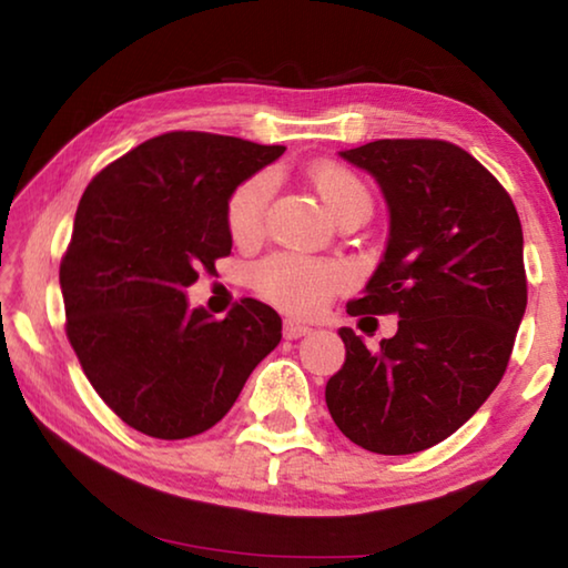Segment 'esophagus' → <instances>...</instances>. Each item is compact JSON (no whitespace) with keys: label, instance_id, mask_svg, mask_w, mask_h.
Instances as JSON below:
<instances>
[{"label":"esophagus","instance_id":"1","mask_svg":"<svg viewBox=\"0 0 568 568\" xmlns=\"http://www.w3.org/2000/svg\"><path fill=\"white\" fill-rule=\"evenodd\" d=\"M311 325H305V323H301V321H293V318H287L285 323H283V335H285V341H297V338H303V335H311Z\"/></svg>","mask_w":568,"mask_h":568}]
</instances>
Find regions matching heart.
Returning <instances> with one entry per match:
<instances>
[{
	"mask_svg": "<svg viewBox=\"0 0 568 568\" xmlns=\"http://www.w3.org/2000/svg\"><path fill=\"white\" fill-rule=\"evenodd\" d=\"M307 180L318 192L328 213L341 220L358 207H371L368 187L363 180L338 162H315L307 168ZM273 192L271 175H253L240 182L227 197L225 220L235 240H253L261 235L263 215ZM255 287L267 301L293 313H313L348 283V273L338 263L305 261L295 255H275L255 267Z\"/></svg>",
	"mask_w": 568,
	"mask_h": 568,
	"instance_id": "obj_1",
	"label": "heart"
}]
</instances>
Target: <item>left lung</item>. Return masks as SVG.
<instances>
[{
	"label": "left lung",
	"instance_id": "obj_1",
	"mask_svg": "<svg viewBox=\"0 0 568 568\" xmlns=\"http://www.w3.org/2000/svg\"><path fill=\"white\" fill-rule=\"evenodd\" d=\"M378 182L388 243L351 315L396 313L368 351L341 328L345 363L325 403L345 438L383 456L418 454L491 396L526 313L521 220L498 180L444 140H376L338 152Z\"/></svg>",
	"mask_w": 568,
	"mask_h": 568
}]
</instances>
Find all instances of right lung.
<instances>
[{
	"label": "right lung",
	"instance_id": "right-lung-1",
	"mask_svg": "<svg viewBox=\"0 0 568 568\" xmlns=\"http://www.w3.org/2000/svg\"><path fill=\"white\" fill-rule=\"evenodd\" d=\"M283 152L227 134L168 132L84 190L60 265L67 338L92 388L140 434L178 440L213 428L281 343L271 305L245 297L215 321L190 307L185 287L230 255L233 190Z\"/></svg>",
	"mask_w": 568,
	"mask_h": 568
}]
</instances>
